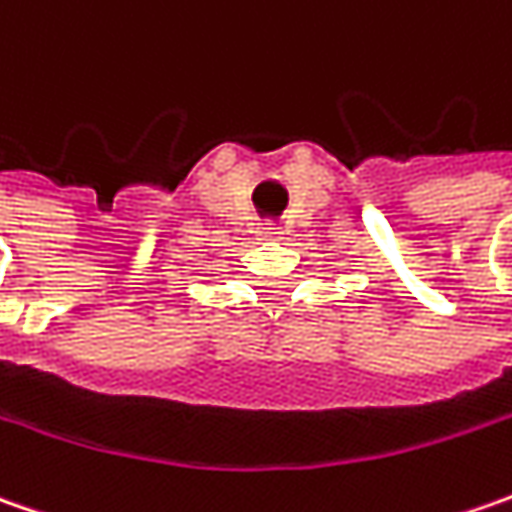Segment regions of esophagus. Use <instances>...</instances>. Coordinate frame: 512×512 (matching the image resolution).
Wrapping results in <instances>:
<instances>
[{
  "label": "esophagus",
  "mask_w": 512,
  "mask_h": 512,
  "mask_svg": "<svg viewBox=\"0 0 512 512\" xmlns=\"http://www.w3.org/2000/svg\"><path fill=\"white\" fill-rule=\"evenodd\" d=\"M259 233H262L265 239H279V236H282V230H279V227L273 225V222H265V225H262V230H259Z\"/></svg>",
  "instance_id": "obj_1"
}]
</instances>
